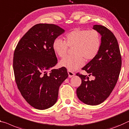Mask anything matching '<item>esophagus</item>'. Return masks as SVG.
<instances>
[{
	"label": "esophagus",
	"instance_id": "34e87169",
	"mask_svg": "<svg viewBox=\"0 0 129 129\" xmlns=\"http://www.w3.org/2000/svg\"><path fill=\"white\" fill-rule=\"evenodd\" d=\"M68 76L69 77H72V76H73L75 75V73H73V72H72V71H68Z\"/></svg>",
	"mask_w": 129,
	"mask_h": 129
}]
</instances>
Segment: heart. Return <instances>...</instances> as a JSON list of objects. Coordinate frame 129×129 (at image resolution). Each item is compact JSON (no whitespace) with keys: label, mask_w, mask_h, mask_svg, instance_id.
<instances>
[{"label":"heart","mask_w":129,"mask_h":129,"mask_svg":"<svg viewBox=\"0 0 129 129\" xmlns=\"http://www.w3.org/2000/svg\"><path fill=\"white\" fill-rule=\"evenodd\" d=\"M101 39L96 30L75 29L65 37V41L56 39L53 43V49L60 57L66 56L69 48H73L75 56H67L60 61L61 67L69 71L80 68L86 61L92 60L97 56L101 47Z\"/></svg>","instance_id":"heart-1"}]
</instances>
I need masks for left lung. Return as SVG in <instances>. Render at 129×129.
<instances>
[{"label":"left lung","mask_w":129,"mask_h":129,"mask_svg":"<svg viewBox=\"0 0 129 129\" xmlns=\"http://www.w3.org/2000/svg\"><path fill=\"white\" fill-rule=\"evenodd\" d=\"M93 28L101 34V44L99 52L82 68L95 77L77 73L81 84L76 90L80 101L88 105H98L109 96L119 77L122 58L118 43L114 34L105 26L95 24Z\"/></svg>","instance_id":"left-lung-1"}]
</instances>
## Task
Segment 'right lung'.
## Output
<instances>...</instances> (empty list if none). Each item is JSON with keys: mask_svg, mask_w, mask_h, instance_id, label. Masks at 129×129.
I'll return each instance as SVG.
<instances>
[{"mask_svg": "<svg viewBox=\"0 0 129 129\" xmlns=\"http://www.w3.org/2000/svg\"><path fill=\"white\" fill-rule=\"evenodd\" d=\"M64 31L54 24H37L22 37L14 50L13 69L18 88L36 109L45 110L56 103L59 87L68 76L64 67L50 71L57 63L53 43Z\"/></svg>", "mask_w": 129, "mask_h": 129, "instance_id": "right-lung-1", "label": "right lung"}]
</instances>
